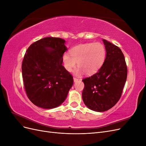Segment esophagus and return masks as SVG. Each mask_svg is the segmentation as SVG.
I'll return each mask as SVG.
<instances>
[{"instance_id": "obj_1", "label": "esophagus", "mask_w": 146, "mask_h": 146, "mask_svg": "<svg viewBox=\"0 0 146 146\" xmlns=\"http://www.w3.org/2000/svg\"><path fill=\"white\" fill-rule=\"evenodd\" d=\"M78 80V78H76V77H74V82H77Z\"/></svg>"}]
</instances>
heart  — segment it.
<instances>
[{
	"label": "heart",
	"mask_w": 146,
	"mask_h": 146,
	"mask_svg": "<svg viewBox=\"0 0 146 146\" xmlns=\"http://www.w3.org/2000/svg\"><path fill=\"white\" fill-rule=\"evenodd\" d=\"M106 48L100 42L82 44L73 47L69 53H64L62 60L64 68L71 72L77 61L78 67L75 74L80 75L83 72L87 75L97 72L102 67L106 58Z\"/></svg>",
	"instance_id": "1"
}]
</instances>
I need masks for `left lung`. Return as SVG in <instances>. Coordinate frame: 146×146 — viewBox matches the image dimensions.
I'll return each mask as SVG.
<instances>
[{
    "label": "left lung",
    "instance_id": "1",
    "mask_svg": "<svg viewBox=\"0 0 146 146\" xmlns=\"http://www.w3.org/2000/svg\"><path fill=\"white\" fill-rule=\"evenodd\" d=\"M106 48L105 62L98 72L82 80V99L86 107L98 112L107 111L121 98L127 80L124 56L117 46L103 39Z\"/></svg>",
    "mask_w": 146,
    "mask_h": 146
}]
</instances>
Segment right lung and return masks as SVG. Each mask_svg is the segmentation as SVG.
Masks as SVG:
<instances>
[{"mask_svg":"<svg viewBox=\"0 0 146 146\" xmlns=\"http://www.w3.org/2000/svg\"><path fill=\"white\" fill-rule=\"evenodd\" d=\"M65 40L46 37L31 44L22 64L25 92L32 102L42 108L58 107L67 98L73 77L62 65L68 50Z\"/></svg>","mask_w":146,"mask_h":146,"instance_id":"add662e5","label":"right lung"}]
</instances>
